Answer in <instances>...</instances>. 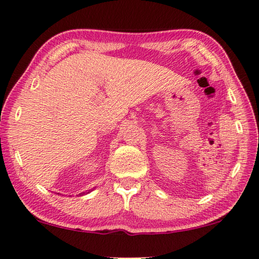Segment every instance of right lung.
<instances>
[{
  "mask_svg": "<svg viewBox=\"0 0 259 259\" xmlns=\"http://www.w3.org/2000/svg\"><path fill=\"white\" fill-rule=\"evenodd\" d=\"M91 191H92V190H88V191H86V192H81L80 196H81V195H84V194H89V192H91Z\"/></svg>",
  "mask_w": 259,
  "mask_h": 259,
  "instance_id": "right-lung-1",
  "label": "right lung"
}]
</instances>
